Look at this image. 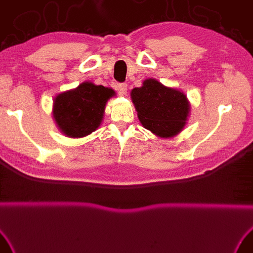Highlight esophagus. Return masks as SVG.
Returning <instances> with one entry per match:
<instances>
[{"instance_id": "obj_1", "label": "esophagus", "mask_w": 253, "mask_h": 253, "mask_svg": "<svg viewBox=\"0 0 253 253\" xmlns=\"http://www.w3.org/2000/svg\"><path fill=\"white\" fill-rule=\"evenodd\" d=\"M117 89H118L119 94L123 95V97H124V95L127 94V84H126V83H120V84H118Z\"/></svg>"}]
</instances>
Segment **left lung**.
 I'll list each match as a JSON object with an SVG mask.
<instances>
[{"mask_svg": "<svg viewBox=\"0 0 253 253\" xmlns=\"http://www.w3.org/2000/svg\"><path fill=\"white\" fill-rule=\"evenodd\" d=\"M130 97L139 122L156 136L173 137L183 129L190 111L183 92L147 79L141 87L131 90Z\"/></svg>", "mask_w": 253, "mask_h": 253, "instance_id": "8db88e82", "label": "left lung"}]
</instances>
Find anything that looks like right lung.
Wrapping results in <instances>:
<instances>
[{
    "mask_svg": "<svg viewBox=\"0 0 253 253\" xmlns=\"http://www.w3.org/2000/svg\"><path fill=\"white\" fill-rule=\"evenodd\" d=\"M115 94L109 87L83 82L76 89L59 93L54 99L55 122L67 137L80 138L90 135L98 129L106 103Z\"/></svg>",
    "mask_w": 253,
    "mask_h": 253,
    "instance_id": "add662e5",
    "label": "right lung"
}]
</instances>
